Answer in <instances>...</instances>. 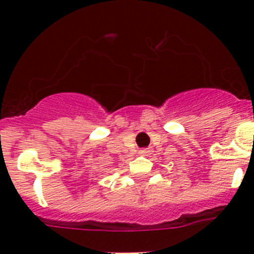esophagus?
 Instances as JSON below:
<instances>
[{
  "instance_id": "34e87169",
  "label": "esophagus",
  "mask_w": 254,
  "mask_h": 254,
  "mask_svg": "<svg viewBox=\"0 0 254 254\" xmlns=\"http://www.w3.org/2000/svg\"><path fill=\"white\" fill-rule=\"evenodd\" d=\"M150 151H151V150H150L149 147H147V149L138 150V154H140V155H147V154H150Z\"/></svg>"
}]
</instances>
